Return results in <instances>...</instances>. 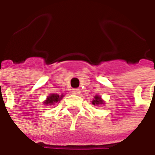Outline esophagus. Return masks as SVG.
Listing matches in <instances>:
<instances>
[{"mask_svg":"<svg viewBox=\"0 0 155 155\" xmlns=\"http://www.w3.org/2000/svg\"><path fill=\"white\" fill-rule=\"evenodd\" d=\"M81 93V91H80V89H78V88H76V89H73L72 90V94H75V95H79Z\"/></svg>","mask_w":155,"mask_h":155,"instance_id":"34e87169","label":"esophagus"}]
</instances>
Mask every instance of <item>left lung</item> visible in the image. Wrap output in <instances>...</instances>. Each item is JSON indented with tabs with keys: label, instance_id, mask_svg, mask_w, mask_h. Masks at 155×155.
<instances>
[{
	"label": "left lung",
	"instance_id": "8db88e82",
	"mask_svg": "<svg viewBox=\"0 0 155 155\" xmlns=\"http://www.w3.org/2000/svg\"><path fill=\"white\" fill-rule=\"evenodd\" d=\"M92 104L94 106H100V105H104L105 101L104 100L101 99V97L100 95H95L94 99L92 101Z\"/></svg>",
	"mask_w": 155,
	"mask_h": 155
}]
</instances>
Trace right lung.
<instances>
[{"label":"right lung","mask_w":155,"mask_h":155,"mask_svg":"<svg viewBox=\"0 0 155 155\" xmlns=\"http://www.w3.org/2000/svg\"><path fill=\"white\" fill-rule=\"evenodd\" d=\"M63 94H51L48 95L46 99V101H44L43 104L46 106H53L54 105L55 103H59L61 101V99L63 98Z\"/></svg>","instance_id":"1"}]
</instances>
